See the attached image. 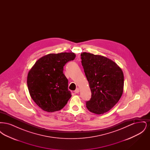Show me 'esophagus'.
<instances>
[{
    "instance_id": "obj_1",
    "label": "esophagus",
    "mask_w": 150,
    "mask_h": 150,
    "mask_svg": "<svg viewBox=\"0 0 150 150\" xmlns=\"http://www.w3.org/2000/svg\"><path fill=\"white\" fill-rule=\"evenodd\" d=\"M79 92V88H76L75 91H74V93H78Z\"/></svg>"
}]
</instances>
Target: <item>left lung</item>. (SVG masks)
<instances>
[{"mask_svg": "<svg viewBox=\"0 0 150 150\" xmlns=\"http://www.w3.org/2000/svg\"><path fill=\"white\" fill-rule=\"evenodd\" d=\"M81 58L92 93L86 106L96 114L107 112L122 94L123 72L117 64L107 57L84 52Z\"/></svg>", "mask_w": 150, "mask_h": 150, "instance_id": "1", "label": "left lung"}]
</instances>
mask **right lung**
Returning <instances> with one entry per match:
<instances>
[{
	"mask_svg": "<svg viewBox=\"0 0 150 150\" xmlns=\"http://www.w3.org/2000/svg\"><path fill=\"white\" fill-rule=\"evenodd\" d=\"M75 57L74 53L49 54L39 59L30 70L27 79L29 93L44 111H59L71 98L63 71L64 65Z\"/></svg>",
	"mask_w": 150,
	"mask_h": 150,
	"instance_id": "add662e5",
	"label": "right lung"
}]
</instances>
